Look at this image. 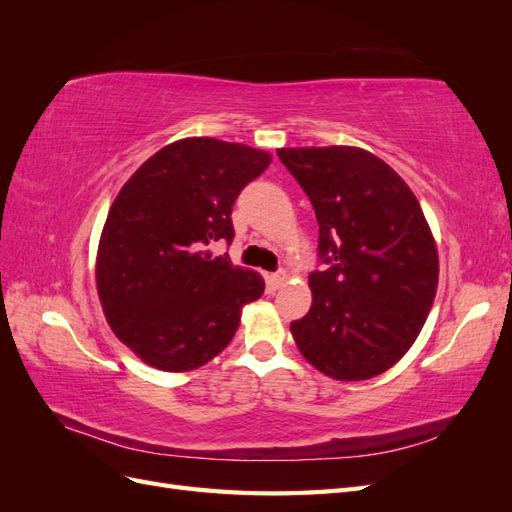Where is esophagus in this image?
<instances>
[{
  "mask_svg": "<svg viewBox=\"0 0 512 512\" xmlns=\"http://www.w3.org/2000/svg\"><path fill=\"white\" fill-rule=\"evenodd\" d=\"M288 282V273L286 271H277V273H273V275H269V286L271 288H280V286H284Z\"/></svg>",
  "mask_w": 512,
  "mask_h": 512,
  "instance_id": "1",
  "label": "esophagus"
}]
</instances>
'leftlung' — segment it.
<instances>
[{
  "label": "left lung",
  "mask_w": 512,
  "mask_h": 512,
  "mask_svg": "<svg viewBox=\"0 0 512 512\" xmlns=\"http://www.w3.org/2000/svg\"><path fill=\"white\" fill-rule=\"evenodd\" d=\"M282 164L312 200L327 271L309 275L312 307L290 324L307 363L356 382L416 342L438 290V247L414 192L359 147H284Z\"/></svg>",
  "instance_id": "1"
}]
</instances>
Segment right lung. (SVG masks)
Here are the masks:
<instances>
[{
	"label": "right lung",
	"instance_id": "obj_1",
	"mask_svg": "<svg viewBox=\"0 0 512 512\" xmlns=\"http://www.w3.org/2000/svg\"><path fill=\"white\" fill-rule=\"evenodd\" d=\"M271 153L209 136L162 147L126 181L106 215L96 286L108 327L162 371L209 363L235 337L262 275L215 258L232 241V205Z\"/></svg>",
	"mask_w": 512,
	"mask_h": 512
}]
</instances>
